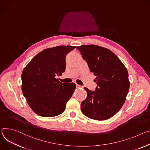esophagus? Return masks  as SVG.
Returning a JSON list of instances; mask_svg holds the SVG:
<instances>
[{
  "label": "esophagus",
  "mask_w": 150,
  "mask_h": 150,
  "mask_svg": "<svg viewBox=\"0 0 150 150\" xmlns=\"http://www.w3.org/2000/svg\"><path fill=\"white\" fill-rule=\"evenodd\" d=\"M76 88H82V87H83L81 86H79V85H78V84H76Z\"/></svg>",
  "instance_id": "34e87169"
}]
</instances>
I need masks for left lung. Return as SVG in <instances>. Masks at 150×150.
Returning <instances> with one entry per match:
<instances>
[{"label":"left lung","mask_w":150,"mask_h":150,"mask_svg":"<svg viewBox=\"0 0 150 150\" xmlns=\"http://www.w3.org/2000/svg\"><path fill=\"white\" fill-rule=\"evenodd\" d=\"M87 62L91 72L96 76L97 87L87 93L82 102V112L96 120H105L115 115L126 101L130 87L126 67L111 50L98 45L76 47Z\"/></svg>","instance_id":"left-lung-1"}]
</instances>
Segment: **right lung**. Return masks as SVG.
I'll return each instance as SVG.
<instances>
[{
	"label": "right lung",
	"instance_id": "obj_1",
	"mask_svg": "<svg viewBox=\"0 0 150 150\" xmlns=\"http://www.w3.org/2000/svg\"><path fill=\"white\" fill-rule=\"evenodd\" d=\"M57 46L39 52L21 74V89L29 106L38 115L51 117L63 113L75 91V83H62L56 76L66 69V56L75 48Z\"/></svg>",
	"mask_w": 150,
	"mask_h": 150
}]
</instances>
